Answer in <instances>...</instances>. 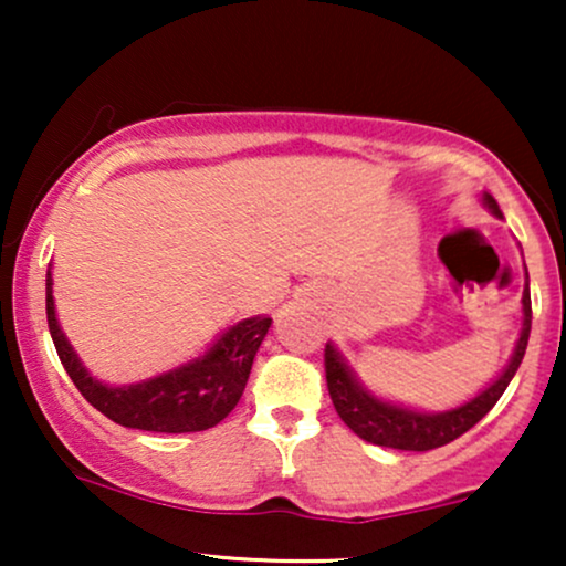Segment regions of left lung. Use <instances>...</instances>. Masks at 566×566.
<instances>
[{"label":"left lung","instance_id":"left-lung-1","mask_svg":"<svg viewBox=\"0 0 566 566\" xmlns=\"http://www.w3.org/2000/svg\"><path fill=\"white\" fill-rule=\"evenodd\" d=\"M486 210L495 218H503L497 201L484 193ZM522 333H518L516 348H513L511 361L505 365L503 373L497 375V380H492L482 394L473 396L465 405L447 409V412H418V409H409L394 401L378 399L375 394H369L361 386L356 373L346 365L343 354L333 343H327L324 348V373H327V388L333 396V405L340 415V420L346 423L356 437H361L369 444L378 447H391V450H409V452H426L437 450L463 437L469 428H473L479 420L497 405V399L503 396L505 388L513 375H516L518 365L524 359V350H527L530 329H532V301H530V284L524 287L522 295Z\"/></svg>","mask_w":566,"mask_h":566}]
</instances>
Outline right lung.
I'll list each match as a JSON object with an SVG mask.
<instances>
[{"instance_id": "1", "label": "right lung", "mask_w": 566, "mask_h": 566, "mask_svg": "<svg viewBox=\"0 0 566 566\" xmlns=\"http://www.w3.org/2000/svg\"><path fill=\"white\" fill-rule=\"evenodd\" d=\"M48 327L61 365L84 399L114 423L138 431L191 433L218 426L242 399L252 359L269 333V316H252L231 324L205 354L157 378L127 386L95 380L71 348L55 316L53 274L48 269Z\"/></svg>"}]
</instances>
